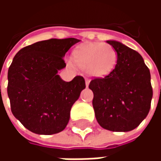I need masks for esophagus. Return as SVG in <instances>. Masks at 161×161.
I'll return each mask as SVG.
<instances>
[{"mask_svg": "<svg viewBox=\"0 0 161 161\" xmlns=\"http://www.w3.org/2000/svg\"><path fill=\"white\" fill-rule=\"evenodd\" d=\"M89 84H90V79L86 78V79H85V85H86V87L89 86Z\"/></svg>", "mask_w": 161, "mask_h": 161, "instance_id": "obj_1", "label": "esophagus"}]
</instances>
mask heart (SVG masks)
I'll use <instances>...</instances> for the list:
<instances>
[{
    "instance_id": "1",
    "label": "heart",
    "mask_w": 161,
    "mask_h": 161,
    "mask_svg": "<svg viewBox=\"0 0 161 161\" xmlns=\"http://www.w3.org/2000/svg\"><path fill=\"white\" fill-rule=\"evenodd\" d=\"M72 59L77 65L85 68L88 73L103 77L115 69L118 55L115 48L108 44L92 42L75 50Z\"/></svg>"
}]
</instances>
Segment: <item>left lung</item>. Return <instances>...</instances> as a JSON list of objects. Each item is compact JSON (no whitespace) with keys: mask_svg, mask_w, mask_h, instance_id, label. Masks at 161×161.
Segmentation results:
<instances>
[{"mask_svg":"<svg viewBox=\"0 0 161 161\" xmlns=\"http://www.w3.org/2000/svg\"><path fill=\"white\" fill-rule=\"evenodd\" d=\"M107 43L117 52L118 59L110 73L90 83L95 115L107 130L131 131L147 117L151 107L150 71L136 51L115 40Z\"/></svg>","mask_w":161,"mask_h":161,"instance_id":"8db88e82","label":"left lung"}]
</instances>
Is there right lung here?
Returning a JSON list of instances; mask_svg holds the SVG:
<instances>
[{
	"mask_svg": "<svg viewBox=\"0 0 161 161\" xmlns=\"http://www.w3.org/2000/svg\"><path fill=\"white\" fill-rule=\"evenodd\" d=\"M80 40L51 39L30 45L16 53L8 72L11 111L21 124L38 135L63 131L70 108L85 88L77 76L65 82L58 71L66 66L63 57Z\"/></svg>",
	"mask_w": 161,
	"mask_h": 161,
	"instance_id": "1",
	"label": "right lung"
}]
</instances>
